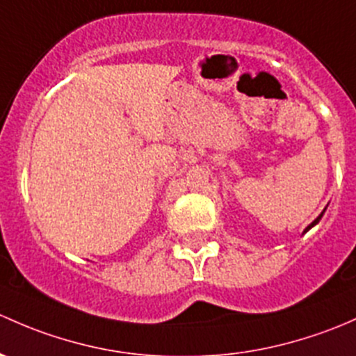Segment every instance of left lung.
Here are the masks:
<instances>
[{"mask_svg": "<svg viewBox=\"0 0 356 356\" xmlns=\"http://www.w3.org/2000/svg\"><path fill=\"white\" fill-rule=\"evenodd\" d=\"M324 211H325V209H324ZM324 211H322V214H321V216H318V218H317V219H315V221L312 222V225H309V226H307V228H305V232H303V233H307V232H309V229H310V228H314V226H315V225H317V222H318V221H321V218H322V216H324Z\"/></svg>", "mask_w": 356, "mask_h": 356, "instance_id": "8db88e82", "label": "left lung"}]
</instances>
